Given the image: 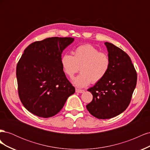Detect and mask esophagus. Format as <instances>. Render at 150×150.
I'll return each instance as SVG.
<instances>
[{
  "instance_id": "esophagus-1",
  "label": "esophagus",
  "mask_w": 150,
  "mask_h": 150,
  "mask_svg": "<svg viewBox=\"0 0 150 150\" xmlns=\"http://www.w3.org/2000/svg\"><path fill=\"white\" fill-rule=\"evenodd\" d=\"M76 92L78 93H83L84 92V90L83 89H76Z\"/></svg>"
}]
</instances>
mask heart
<instances>
[{"mask_svg":"<svg viewBox=\"0 0 150 150\" xmlns=\"http://www.w3.org/2000/svg\"><path fill=\"white\" fill-rule=\"evenodd\" d=\"M61 65L65 73L72 77L79 70L81 74L72 79V83L78 88H84L91 82L96 83L106 76L111 66V59L108 54L99 52L91 44L77 47L73 56L64 54L61 59Z\"/></svg>","mask_w":150,"mask_h":150,"instance_id":"heart-1","label":"heart"}]
</instances>
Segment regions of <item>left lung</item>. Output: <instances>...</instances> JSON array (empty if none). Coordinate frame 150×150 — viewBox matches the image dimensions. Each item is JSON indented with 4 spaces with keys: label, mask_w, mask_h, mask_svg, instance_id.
<instances>
[{
    "label": "left lung",
    "mask_w": 150,
    "mask_h": 150,
    "mask_svg": "<svg viewBox=\"0 0 150 150\" xmlns=\"http://www.w3.org/2000/svg\"><path fill=\"white\" fill-rule=\"evenodd\" d=\"M111 66L104 78L88 89L93 100L86 108L98 119H110L128 108L137 82V73L129 56L120 48L104 43Z\"/></svg>",
    "instance_id": "obj_1"
}]
</instances>
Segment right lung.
Instances as JSON below:
<instances>
[{
    "label": "right lung",
    "instance_id": "obj_1",
    "mask_svg": "<svg viewBox=\"0 0 150 150\" xmlns=\"http://www.w3.org/2000/svg\"><path fill=\"white\" fill-rule=\"evenodd\" d=\"M72 38H49L30 44L16 67L18 93L24 106L42 117L56 115L75 88L61 65L62 51L74 41Z\"/></svg>",
    "mask_w": 150,
    "mask_h": 150
}]
</instances>
